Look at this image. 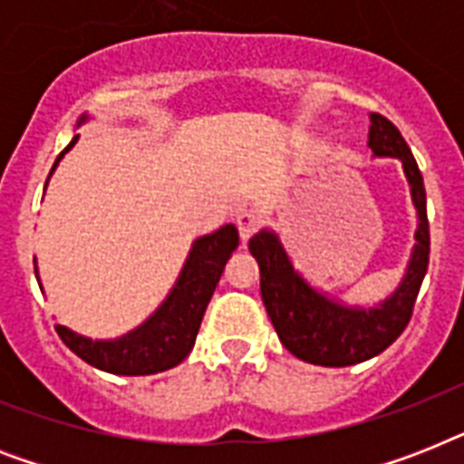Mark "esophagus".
<instances>
[{"label": "esophagus", "mask_w": 464, "mask_h": 464, "mask_svg": "<svg viewBox=\"0 0 464 464\" xmlns=\"http://www.w3.org/2000/svg\"><path fill=\"white\" fill-rule=\"evenodd\" d=\"M236 226H238L240 240L246 243V240L257 231V226H260V214H255V211H240V214H236Z\"/></svg>", "instance_id": "esophagus-1"}]
</instances>
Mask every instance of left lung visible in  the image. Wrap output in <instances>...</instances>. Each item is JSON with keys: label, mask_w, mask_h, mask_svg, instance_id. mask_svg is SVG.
<instances>
[{"label": "left lung", "mask_w": 464, "mask_h": 464, "mask_svg": "<svg viewBox=\"0 0 464 464\" xmlns=\"http://www.w3.org/2000/svg\"><path fill=\"white\" fill-rule=\"evenodd\" d=\"M368 149L378 159H400L417 209V231L410 265L400 286L375 305H346L315 289L291 262L275 231L262 228L247 247L260 265L262 304L282 344L315 366H353L385 352L410 323L414 301L429 267V218L424 178L407 141L388 118L371 112Z\"/></svg>", "instance_id": "obj_1"}]
</instances>
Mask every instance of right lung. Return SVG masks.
Masks as SVG:
<instances>
[{
    "label": "right lung",
    "mask_w": 464,
    "mask_h": 464,
    "mask_svg": "<svg viewBox=\"0 0 464 464\" xmlns=\"http://www.w3.org/2000/svg\"><path fill=\"white\" fill-rule=\"evenodd\" d=\"M86 120L89 115H82L76 127H82ZM76 140H79V134H74L69 147L57 156L53 170L57 168L62 156L74 147ZM236 247H238V228L233 224H226L218 231L197 238L189 247L188 260L182 265L180 276L166 301L140 327H134L122 337L91 339L76 334L64 324H54V330L79 359L101 368L105 373L151 375L178 366L195 346L204 310L209 305L214 289L221 279V272Z\"/></svg>",
    "instance_id": "right-lung-1"
}]
</instances>
